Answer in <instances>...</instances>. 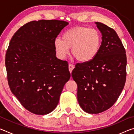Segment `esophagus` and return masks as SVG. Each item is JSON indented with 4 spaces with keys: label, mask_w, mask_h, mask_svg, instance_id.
Instances as JSON below:
<instances>
[{
    "label": "esophagus",
    "mask_w": 134,
    "mask_h": 134,
    "mask_svg": "<svg viewBox=\"0 0 134 134\" xmlns=\"http://www.w3.org/2000/svg\"><path fill=\"white\" fill-rule=\"evenodd\" d=\"M74 68V65H72V64H69V71L70 72H71L72 70H73V69Z\"/></svg>",
    "instance_id": "1"
}]
</instances>
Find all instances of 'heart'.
Returning a JSON list of instances; mask_svg holds the SVG:
<instances>
[{"instance_id": "obj_1", "label": "heart", "mask_w": 134, "mask_h": 134, "mask_svg": "<svg viewBox=\"0 0 134 134\" xmlns=\"http://www.w3.org/2000/svg\"><path fill=\"white\" fill-rule=\"evenodd\" d=\"M101 35L97 29L86 26H76L63 34L62 39L57 38L54 47L58 57H67L71 48V54L79 62L86 63L96 57L101 47Z\"/></svg>"}]
</instances>
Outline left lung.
<instances>
[{"label":"left lung","mask_w":134,"mask_h":134,"mask_svg":"<svg viewBox=\"0 0 134 134\" xmlns=\"http://www.w3.org/2000/svg\"><path fill=\"white\" fill-rule=\"evenodd\" d=\"M100 31L99 53L89 62L77 63L71 72L77 85L78 102L85 112L97 114L114 105L126 77L125 49L114 29L95 22Z\"/></svg>","instance_id":"8db88e82"}]
</instances>
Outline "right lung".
I'll return each instance as SVG.
<instances>
[{"instance_id":"right-lung-1","label":"right lung","mask_w":134,"mask_h":134,"mask_svg":"<svg viewBox=\"0 0 134 134\" xmlns=\"http://www.w3.org/2000/svg\"><path fill=\"white\" fill-rule=\"evenodd\" d=\"M68 24L58 20L28 22L15 33L6 51L10 89L34 114H48L56 108L70 78L67 62L56 57L54 47V40Z\"/></svg>"}]
</instances>
